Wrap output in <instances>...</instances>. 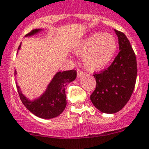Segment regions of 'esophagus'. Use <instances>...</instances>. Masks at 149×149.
<instances>
[{
	"label": "esophagus",
	"mask_w": 149,
	"mask_h": 149,
	"mask_svg": "<svg viewBox=\"0 0 149 149\" xmlns=\"http://www.w3.org/2000/svg\"><path fill=\"white\" fill-rule=\"evenodd\" d=\"M83 75H84V72L82 70H81L80 69H77V77L79 78V77L83 76Z\"/></svg>",
	"instance_id": "34e87169"
}]
</instances>
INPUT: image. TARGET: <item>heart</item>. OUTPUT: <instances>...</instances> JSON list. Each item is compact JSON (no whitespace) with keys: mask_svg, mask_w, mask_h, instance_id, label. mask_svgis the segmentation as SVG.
<instances>
[{"mask_svg":"<svg viewBox=\"0 0 149 149\" xmlns=\"http://www.w3.org/2000/svg\"><path fill=\"white\" fill-rule=\"evenodd\" d=\"M117 49V41L112 35L95 32L79 42L74 51L82 56V62L87 70L97 71L109 64Z\"/></svg>","mask_w":149,"mask_h":149,"instance_id":"obj_1","label":"heart"}]
</instances>
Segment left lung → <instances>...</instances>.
Instances as JSON below:
<instances>
[{
	"label": "left lung",
	"instance_id": "1",
	"mask_svg": "<svg viewBox=\"0 0 149 149\" xmlns=\"http://www.w3.org/2000/svg\"><path fill=\"white\" fill-rule=\"evenodd\" d=\"M120 51L108 68L94 72L96 87L90 99L94 106L106 113L120 111L129 102L136 85L137 63L130 41L123 32L114 29Z\"/></svg>",
	"mask_w": 149,
	"mask_h": 149
}]
</instances>
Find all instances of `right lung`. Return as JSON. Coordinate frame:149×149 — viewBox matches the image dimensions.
Here are the masks:
<instances>
[{
	"label": "right lung",
	"instance_id": "add662e5",
	"mask_svg": "<svg viewBox=\"0 0 149 149\" xmlns=\"http://www.w3.org/2000/svg\"><path fill=\"white\" fill-rule=\"evenodd\" d=\"M40 29H33L26 36H30L39 32ZM20 45L19 46V49ZM17 71L15 70L16 76ZM77 77L75 70L58 72L47 86V90L38 99L29 101L25 97L17 86V91L22 104L30 112L43 119H51L59 116L64 111L67 105L65 87L69 82H72Z\"/></svg>",
	"mask_w": 149,
	"mask_h": 149
}]
</instances>
